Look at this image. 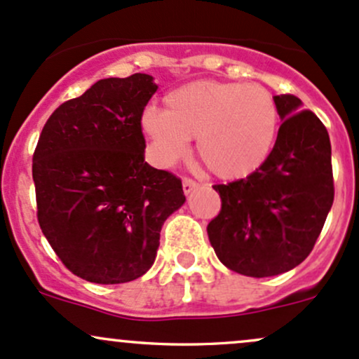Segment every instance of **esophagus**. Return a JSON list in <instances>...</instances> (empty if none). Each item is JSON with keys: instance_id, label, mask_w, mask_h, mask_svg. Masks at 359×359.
<instances>
[{"instance_id": "obj_1", "label": "esophagus", "mask_w": 359, "mask_h": 359, "mask_svg": "<svg viewBox=\"0 0 359 359\" xmlns=\"http://www.w3.org/2000/svg\"><path fill=\"white\" fill-rule=\"evenodd\" d=\"M199 187V184L192 179H184L182 180V189H184V194H191L192 191Z\"/></svg>"}]
</instances>
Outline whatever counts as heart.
I'll return each instance as SVG.
<instances>
[{
	"label": "heart",
	"mask_w": 359,
	"mask_h": 359,
	"mask_svg": "<svg viewBox=\"0 0 359 359\" xmlns=\"http://www.w3.org/2000/svg\"><path fill=\"white\" fill-rule=\"evenodd\" d=\"M141 129L158 163H175L198 137L199 158L215 175L240 179L269 156L278 109L261 85L198 80L170 90L165 110H144Z\"/></svg>",
	"instance_id": "1"
}]
</instances>
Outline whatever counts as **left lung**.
Listing matches in <instances>:
<instances>
[{"label": "left lung", "mask_w": 359, "mask_h": 359, "mask_svg": "<svg viewBox=\"0 0 359 359\" xmlns=\"http://www.w3.org/2000/svg\"><path fill=\"white\" fill-rule=\"evenodd\" d=\"M279 126L273 151L245 179L212 186L222 211L208 237L228 269L250 278L291 271L309 257L334 203L330 140L294 95H276Z\"/></svg>", "instance_id": "8db88e82"}]
</instances>
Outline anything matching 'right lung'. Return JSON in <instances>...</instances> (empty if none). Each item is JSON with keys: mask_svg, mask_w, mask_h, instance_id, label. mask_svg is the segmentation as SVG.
Masks as SVG:
<instances>
[{"mask_svg": "<svg viewBox=\"0 0 359 359\" xmlns=\"http://www.w3.org/2000/svg\"><path fill=\"white\" fill-rule=\"evenodd\" d=\"M153 76L105 78L46 122L32 177L41 230L78 278L119 285L153 266L165 219L186 203L182 182L144 161L141 116Z\"/></svg>", "mask_w": 359, "mask_h": 359, "instance_id": "1", "label": "right lung"}]
</instances>
